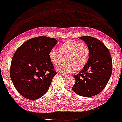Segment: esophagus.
I'll return each mask as SVG.
<instances>
[{
    "instance_id": "obj_1",
    "label": "esophagus",
    "mask_w": 122,
    "mask_h": 122,
    "mask_svg": "<svg viewBox=\"0 0 122 122\" xmlns=\"http://www.w3.org/2000/svg\"><path fill=\"white\" fill-rule=\"evenodd\" d=\"M62 76H63L64 77H65V78L67 77L68 76H68V75H67V74H62Z\"/></svg>"
}]
</instances>
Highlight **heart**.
<instances>
[{
    "label": "heart",
    "instance_id": "heart-1",
    "mask_svg": "<svg viewBox=\"0 0 122 122\" xmlns=\"http://www.w3.org/2000/svg\"><path fill=\"white\" fill-rule=\"evenodd\" d=\"M90 49L86 44L67 40L61 45L59 51L52 50L49 52V59L53 65L59 66L66 59V63L57 68V71L70 73L81 70L87 65L89 60Z\"/></svg>",
    "mask_w": 122,
    "mask_h": 122
}]
</instances>
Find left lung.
<instances>
[{
  "label": "left lung",
  "instance_id": "left-lung-1",
  "mask_svg": "<svg viewBox=\"0 0 122 122\" xmlns=\"http://www.w3.org/2000/svg\"><path fill=\"white\" fill-rule=\"evenodd\" d=\"M90 49L87 65L74 75L76 83L72 90L81 96L92 97L99 94L109 81L112 71V61L107 48L99 40L93 37L82 36Z\"/></svg>",
  "mask_w": 122,
  "mask_h": 122
}]
</instances>
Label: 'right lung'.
I'll use <instances>...</instances> for the list:
<instances>
[{
    "mask_svg": "<svg viewBox=\"0 0 122 122\" xmlns=\"http://www.w3.org/2000/svg\"><path fill=\"white\" fill-rule=\"evenodd\" d=\"M57 42L54 38L37 37L25 42L15 52L10 77L17 91L25 98L38 99L48 90L57 74L48 54Z\"/></svg>",
    "mask_w": 122,
    "mask_h": 122,
    "instance_id": "add662e5",
    "label": "right lung"
}]
</instances>
